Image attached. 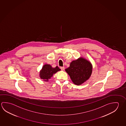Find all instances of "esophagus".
<instances>
[{
    "label": "esophagus",
    "mask_w": 126,
    "mask_h": 126,
    "mask_svg": "<svg viewBox=\"0 0 126 126\" xmlns=\"http://www.w3.org/2000/svg\"><path fill=\"white\" fill-rule=\"evenodd\" d=\"M60 68L63 71L64 70V67H61Z\"/></svg>",
    "instance_id": "obj_1"
}]
</instances>
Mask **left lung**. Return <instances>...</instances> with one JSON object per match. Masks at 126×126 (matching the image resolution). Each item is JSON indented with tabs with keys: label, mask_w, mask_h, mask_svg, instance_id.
Instances as JSON below:
<instances>
[{
	"label": "left lung",
	"mask_w": 126,
	"mask_h": 126,
	"mask_svg": "<svg viewBox=\"0 0 126 126\" xmlns=\"http://www.w3.org/2000/svg\"><path fill=\"white\" fill-rule=\"evenodd\" d=\"M65 70L73 83L79 85L83 84L90 77L93 66L90 62L81 57L72 61L69 67Z\"/></svg>",
	"instance_id": "obj_1"
}]
</instances>
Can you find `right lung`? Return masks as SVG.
I'll return each instance as SVG.
<instances>
[{
    "label": "right lung",
    "mask_w": 126,
    "mask_h": 126,
    "mask_svg": "<svg viewBox=\"0 0 126 126\" xmlns=\"http://www.w3.org/2000/svg\"><path fill=\"white\" fill-rule=\"evenodd\" d=\"M60 70L61 69L58 66H56L55 68H53L50 64H46L43 65L40 71L39 76L42 79H44V81H48L49 79L53 77L54 74Z\"/></svg>",
    "instance_id": "right-lung-1"
}]
</instances>
